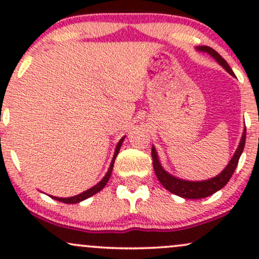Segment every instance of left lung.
<instances>
[{"label":"left lung","mask_w":259,"mask_h":259,"mask_svg":"<svg viewBox=\"0 0 259 259\" xmlns=\"http://www.w3.org/2000/svg\"><path fill=\"white\" fill-rule=\"evenodd\" d=\"M197 50L209 53L212 57L215 58V61L218 62L219 64L223 65V68H224L228 73H230L231 75L235 76L234 72L231 70V68L229 67L227 61H225V59L223 58L218 52L214 51V50L210 49V47L208 46H200L197 47ZM245 142H246V127H245V132H243L241 141H240L239 147H237L236 152H235L233 158H231L230 163L227 165V168H225L221 174L217 175L215 178H212V179L204 180V181H186V180L178 179V178L175 177H171V175L168 174L167 171L162 168V165L159 164L158 156H157V152L156 150H154V147H152V160H153L154 173H156L157 178H158L159 183L162 184V185L164 186L169 192H171V194L178 195L184 198H190V200L208 197V196L213 195L214 192L223 189V187L227 185L228 181L230 180V178L233 177L235 169L237 167V163H239L240 156H241V153L243 152Z\"/></svg>","instance_id":"8db88e82"}]
</instances>
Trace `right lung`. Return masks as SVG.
Listing matches in <instances>:
<instances>
[{
    "label": "right lung",
    "instance_id": "obj_1",
    "mask_svg": "<svg viewBox=\"0 0 259 259\" xmlns=\"http://www.w3.org/2000/svg\"><path fill=\"white\" fill-rule=\"evenodd\" d=\"M123 140H124V139H121L120 141L118 142L117 147H115L114 157H113V160H112V163H111V167H109L108 171H107V174L105 175V178H103V179L101 180L100 183L97 184V185H95L94 187H91V189L86 190V191H85V192H82V194L74 196V197H68V198L52 197V198H55V200H57V201H59V202H63V203H78V202H80V201H84V200H86V198L91 197L92 195L97 194V192L101 191V190H102L103 187L106 186V184L108 183L109 178H111V174H112V170H113V165H114V160H115V158H117L118 153H119V150H120V146H121V142H123Z\"/></svg>",
    "mask_w": 259,
    "mask_h": 259
}]
</instances>
